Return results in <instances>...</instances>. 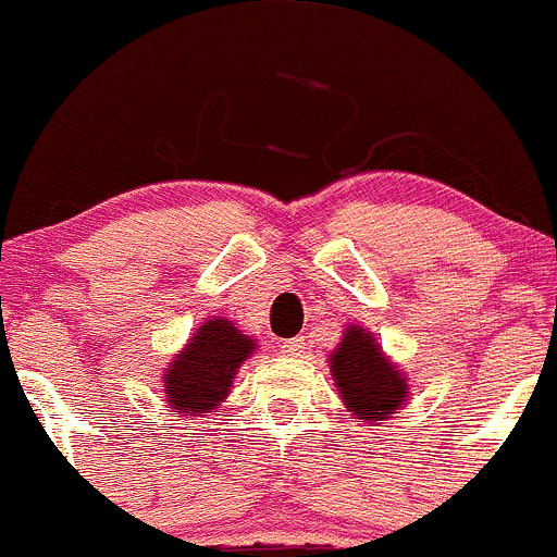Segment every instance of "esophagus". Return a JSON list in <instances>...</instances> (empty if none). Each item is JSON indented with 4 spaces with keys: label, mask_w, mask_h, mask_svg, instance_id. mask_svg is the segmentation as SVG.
<instances>
[{
    "label": "esophagus",
    "mask_w": 557,
    "mask_h": 557,
    "mask_svg": "<svg viewBox=\"0 0 557 557\" xmlns=\"http://www.w3.org/2000/svg\"><path fill=\"white\" fill-rule=\"evenodd\" d=\"M302 348H306L302 337H292V341L281 343V354L284 357H302Z\"/></svg>",
    "instance_id": "34e87169"
}]
</instances>
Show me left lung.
<instances>
[{
    "instance_id": "left-lung-1",
    "label": "left lung",
    "mask_w": 557,
    "mask_h": 557,
    "mask_svg": "<svg viewBox=\"0 0 557 557\" xmlns=\"http://www.w3.org/2000/svg\"><path fill=\"white\" fill-rule=\"evenodd\" d=\"M330 372L348 412L367 423L386 421L410 397L405 372L359 324L346 326L341 346L330 354Z\"/></svg>"
}]
</instances>
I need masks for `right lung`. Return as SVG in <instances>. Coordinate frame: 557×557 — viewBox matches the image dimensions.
<instances>
[{"mask_svg": "<svg viewBox=\"0 0 557 557\" xmlns=\"http://www.w3.org/2000/svg\"><path fill=\"white\" fill-rule=\"evenodd\" d=\"M257 343L227 319H206L163 372L165 403L174 416L214 412L231 394L238 367L255 354Z\"/></svg>", "mask_w": 557, "mask_h": 557, "instance_id": "add662e5", "label": "right lung"}]
</instances>
